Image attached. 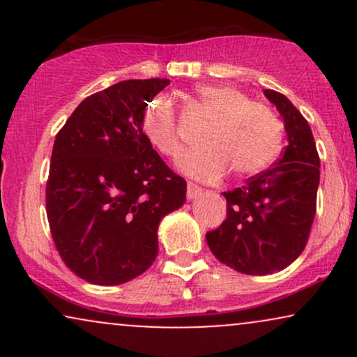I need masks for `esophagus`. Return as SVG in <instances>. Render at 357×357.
I'll return each mask as SVG.
<instances>
[{
  "instance_id": "esophagus-1",
  "label": "esophagus",
  "mask_w": 357,
  "mask_h": 357,
  "mask_svg": "<svg viewBox=\"0 0 357 357\" xmlns=\"http://www.w3.org/2000/svg\"><path fill=\"white\" fill-rule=\"evenodd\" d=\"M202 192H203V190L198 186V184L188 183V191H186L188 199H195L196 196H199V195H202Z\"/></svg>"
}]
</instances>
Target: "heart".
Instances as JSON below:
<instances>
[{
  "instance_id": "obj_1",
  "label": "heart",
  "mask_w": 357,
  "mask_h": 357,
  "mask_svg": "<svg viewBox=\"0 0 357 357\" xmlns=\"http://www.w3.org/2000/svg\"><path fill=\"white\" fill-rule=\"evenodd\" d=\"M195 102L213 121L204 127L203 146L179 159V169L202 181H218L227 174L245 178L261 173L275 162L284 142V124L272 107L252 100L247 92L230 84L202 85ZM141 130L149 144L167 158L183 151L178 112L173 100L155 96L142 109Z\"/></svg>"
}]
</instances>
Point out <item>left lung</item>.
I'll return each instance as SVG.
<instances>
[{
	"label": "left lung",
	"instance_id": "obj_1",
	"mask_svg": "<svg viewBox=\"0 0 357 357\" xmlns=\"http://www.w3.org/2000/svg\"><path fill=\"white\" fill-rule=\"evenodd\" d=\"M264 93L284 119L289 144L270 169L223 192L227 220L206 233L213 255L247 275L284 270L304 252L321 178V159L304 116L284 93Z\"/></svg>",
	"mask_w": 357,
	"mask_h": 357
}]
</instances>
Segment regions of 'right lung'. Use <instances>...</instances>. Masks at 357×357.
<instances>
[{"label":"right lung","mask_w":357,"mask_h":357,"mask_svg":"<svg viewBox=\"0 0 357 357\" xmlns=\"http://www.w3.org/2000/svg\"><path fill=\"white\" fill-rule=\"evenodd\" d=\"M167 79L124 80L82 100L55 137L47 216L77 277L119 285L158 257V228L186 202V181L149 144L142 109Z\"/></svg>","instance_id":"add662e5"}]
</instances>
